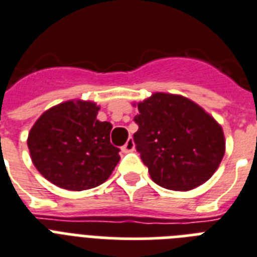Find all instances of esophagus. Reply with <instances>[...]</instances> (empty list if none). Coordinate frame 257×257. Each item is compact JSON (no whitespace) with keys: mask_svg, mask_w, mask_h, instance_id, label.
Returning a JSON list of instances; mask_svg holds the SVG:
<instances>
[{"mask_svg":"<svg viewBox=\"0 0 257 257\" xmlns=\"http://www.w3.org/2000/svg\"><path fill=\"white\" fill-rule=\"evenodd\" d=\"M122 153H129V152H133L135 150V141H133L132 137H129L128 141L125 143L124 147L121 148Z\"/></svg>","mask_w":257,"mask_h":257,"instance_id":"esophagus-1","label":"esophagus"}]
</instances>
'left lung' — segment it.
Wrapping results in <instances>:
<instances>
[{"instance_id":"8db88e82","label":"left lung","mask_w":257,"mask_h":257,"mask_svg":"<svg viewBox=\"0 0 257 257\" xmlns=\"http://www.w3.org/2000/svg\"><path fill=\"white\" fill-rule=\"evenodd\" d=\"M137 108L133 140L153 182L189 191L211 178L226 152L223 129L211 114L185 96L165 92Z\"/></svg>"}]
</instances>
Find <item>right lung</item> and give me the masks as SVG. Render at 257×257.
Returning <instances> with one entry per match:
<instances>
[{
  "instance_id": "add662e5",
  "label": "right lung",
  "mask_w": 257,
  "mask_h": 257,
  "mask_svg": "<svg viewBox=\"0 0 257 257\" xmlns=\"http://www.w3.org/2000/svg\"><path fill=\"white\" fill-rule=\"evenodd\" d=\"M93 101L67 100L45 110L27 137L31 161L58 187L81 191L109 178L120 161L110 144L112 124L99 121Z\"/></svg>"
}]
</instances>
